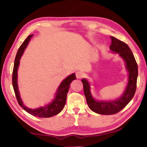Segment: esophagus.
I'll return each mask as SVG.
<instances>
[{
    "label": "esophagus",
    "mask_w": 147,
    "mask_h": 147,
    "mask_svg": "<svg viewBox=\"0 0 147 147\" xmlns=\"http://www.w3.org/2000/svg\"><path fill=\"white\" fill-rule=\"evenodd\" d=\"M76 78L78 79H81L83 76H84V73H83V71H78L76 73Z\"/></svg>",
    "instance_id": "34e87169"
}]
</instances>
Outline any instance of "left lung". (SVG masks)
<instances>
[{"mask_svg": "<svg viewBox=\"0 0 147 147\" xmlns=\"http://www.w3.org/2000/svg\"><path fill=\"white\" fill-rule=\"evenodd\" d=\"M112 43L110 49L112 53H118L124 60L128 71V82L125 90L119 98L114 100L100 101L95 100L91 93V87L86 79H83V91L87 105L94 112L102 115H111L119 112L125 107L134 97L137 87L138 66L133 53L128 45L114 37H110Z\"/></svg>", "mask_w": 147, "mask_h": 147, "instance_id": "left-lung-1", "label": "left lung"}]
</instances>
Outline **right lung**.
I'll use <instances>...</instances> for the list:
<instances>
[{
  "label": "right lung",
  "instance_id": "1",
  "mask_svg": "<svg viewBox=\"0 0 147 147\" xmlns=\"http://www.w3.org/2000/svg\"><path fill=\"white\" fill-rule=\"evenodd\" d=\"M33 35H29L20 46L14 61V65H13L12 73V85L18 102L24 110H26L29 114L33 115L34 116L39 117V118H50V117L59 114L62 110L66 102L67 94V92H68L69 85H70V83L72 81L76 80V77L75 74H72L71 75L67 76L65 80H63L59 85V87H58L57 91L55 93V98L48 105L45 106V107L35 108V109H31V108L26 107L22 102L19 92L18 85V69L20 65V58H21L25 49L28 46L29 40H30L31 38L33 37Z\"/></svg>",
  "mask_w": 147,
  "mask_h": 147
}]
</instances>
